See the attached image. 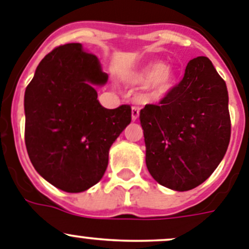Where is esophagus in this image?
Returning <instances> with one entry per match:
<instances>
[{
    "label": "esophagus",
    "instance_id": "obj_1",
    "mask_svg": "<svg viewBox=\"0 0 249 249\" xmlns=\"http://www.w3.org/2000/svg\"><path fill=\"white\" fill-rule=\"evenodd\" d=\"M139 115H140V110H139V108L134 107V108L131 109V118H132V120H138L139 119Z\"/></svg>",
    "mask_w": 249,
    "mask_h": 249
}]
</instances>
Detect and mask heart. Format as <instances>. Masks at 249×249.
<instances>
[{"label": "heart", "mask_w": 249, "mask_h": 249, "mask_svg": "<svg viewBox=\"0 0 249 249\" xmlns=\"http://www.w3.org/2000/svg\"><path fill=\"white\" fill-rule=\"evenodd\" d=\"M130 82L136 86H147L148 97L160 99L168 94L177 82V72L169 65L162 62H148L130 77Z\"/></svg>", "instance_id": "1"}]
</instances>
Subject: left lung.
I'll return each instance as SVG.
<instances>
[{
    "label": "left lung",
    "instance_id": "8db88e82",
    "mask_svg": "<svg viewBox=\"0 0 249 249\" xmlns=\"http://www.w3.org/2000/svg\"><path fill=\"white\" fill-rule=\"evenodd\" d=\"M146 166L163 187L185 192L210 177L231 136L229 93L213 62L190 60L179 85L140 111Z\"/></svg>",
    "mask_w": 249,
    "mask_h": 249
}]
</instances>
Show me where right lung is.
I'll use <instances>...</instances> for the list:
<instances>
[{"mask_svg":"<svg viewBox=\"0 0 249 249\" xmlns=\"http://www.w3.org/2000/svg\"><path fill=\"white\" fill-rule=\"evenodd\" d=\"M108 75L96 55L71 43L49 53L24 93L25 146L45 180L81 193L102 179L109 150L131 122L130 106L106 109L97 97Z\"/></svg>","mask_w":249,"mask_h":249,"instance_id":"right-lung-1","label":"right lung"}]
</instances>
